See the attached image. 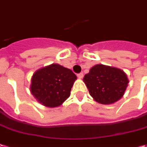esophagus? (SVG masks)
Segmentation results:
<instances>
[{"instance_id":"1","label":"esophagus","mask_w":147,"mask_h":147,"mask_svg":"<svg viewBox=\"0 0 147 147\" xmlns=\"http://www.w3.org/2000/svg\"><path fill=\"white\" fill-rule=\"evenodd\" d=\"M83 76H84V74L83 73H80L77 75V77L79 78V79H82V78H83Z\"/></svg>"}]
</instances>
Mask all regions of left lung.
Returning a JSON list of instances; mask_svg holds the SVG:
<instances>
[{
	"label": "left lung",
	"instance_id": "obj_1",
	"mask_svg": "<svg viewBox=\"0 0 147 147\" xmlns=\"http://www.w3.org/2000/svg\"><path fill=\"white\" fill-rule=\"evenodd\" d=\"M91 96L102 105H111L123 96L129 80L121 69L96 64L83 79Z\"/></svg>",
	"mask_w": 147,
	"mask_h": 147
}]
</instances>
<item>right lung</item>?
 <instances>
[{
	"mask_svg": "<svg viewBox=\"0 0 147 147\" xmlns=\"http://www.w3.org/2000/svg\"><path fill=\"white\" fill-rule=\"evenodd\" d=\"M76 76L71 70L52 63L33 74L30 92L42 105L55 108L68 98Z\"/></svg>",
	"mask_w": 147,
	"mask_h": 147,
	"instance_id": "obj_1",
	"label": "right lung"
}]
</instances>
